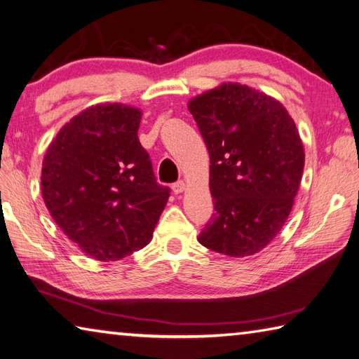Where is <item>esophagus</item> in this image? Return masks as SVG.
Instances as JSON below:
<instances>
[{"label": "esophagus", "mask_w": 359, "mask_h": 359, "mask_svg": "<svg viewBox=\"0 0 359 359\" xmlns=\"http://www.w3.org/2000/svg\"><path fill=\"white\" fill-rule=\"evenodd\" d=\"M184 189H186V184H184V181H178V182H175V184L172 186V190H173V194H182L184 192Z\"/></svg>", "instance_id": "34e87169"}]
</instances>
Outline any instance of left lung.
<instances>
[{
	"instance_id": "1",
	"label": "left lung",
	"mask_w": 359,
	"mask_h": 359,
	"mask_svg": "<svg viewBox=\"0 0 359 359\" xmlns=\"http://www.w3.org/2000/svg\"><path fill=\"white\" fill-rule=\"evenodd\" d=\"M210 156L214 215L200 233L229 257L260 252L283 228L301 186L305 151L279 100L241 83H222L189 100Z\"/></svg>"
}]
</instances>
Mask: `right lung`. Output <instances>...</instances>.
Returning a JSON list of instances; mask_svg holds the SVG:
<instances>
[{
  "label": "right lung",
  "mask_w": 359,
  "mask_h": 359,
  "mask_svg": "<svg viewBox=\"0 0 359 359\" xmlns=\"http://www.w3.org/2000/svg\"><path fill=\"white\" fill-rule=\"evenodd\" d=\"M142 111L97 104L74 116L43 158L50 217L88 257L121 260L150 243L170 196L137 137Z\"/></svg>",
  "instance_id": "obj_1"
}]
</instances>
